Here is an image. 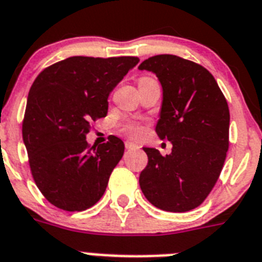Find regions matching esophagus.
<instances>
[{
	"mask_svg": "<svg viewBox=\"0 0 262 262\" xmlns=\"http://www.w3.org/2000/svg\"><path fill=\"white\" fill-rule=\"evenodd\" d=\"M125 148H126L127 150H133V149H137L138 146L136 144H133V142L126 141V142H125Z\"/></svg>",
	"mask_w": 262,
	"mask_h": 262,
	"instance_id": "esophagus-1",
	"label": "esophagus"
}]
</instances>
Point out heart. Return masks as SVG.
<instances>
[{
    "label": "heart",
    "mask_w": 262,
    "mask_h": 262,
    "mask_svg": "<svg viewBox=\"0 0 262 262\" xmlns=\"http://www.w3.org/2000/svg\"><path fill=\"white\" fill-rule=\"evenodd\" d=\"M144 78H146V77H142L141 80H144ZM125 130H126L130 136H133V137H138V136H141L142 127L138 124H127L126 126H125Z\"/></svg>",
    "instance_id": "b5f03b06"
}]
</instances>
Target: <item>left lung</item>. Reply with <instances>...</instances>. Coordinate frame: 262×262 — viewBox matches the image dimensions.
Listing matches in <instances>:
<instances>
[{
  "mask_svg": "<svg viewBox=\"0 0 262 262\" xmlns=\"http://www.w3.org/2000/svg\"><path fill=\"white\" fill-rule=\"evenodd\" d=\"M158 77L162 105L156 133L172 142L170 155L144 148L148 165L140 186L150 204L188 212L208 197L229 148V107L214 77L204 67L172 54L153 56L138 67Z\"/></svg>",
  "mask_w": 262,
  "mask_h": 262,
  "instance_id": "obj_1",
  "label": "left lung"
}]
</instances>
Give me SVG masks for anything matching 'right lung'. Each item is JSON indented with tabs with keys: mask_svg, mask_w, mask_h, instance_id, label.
<instances>
[{
	"mask_svg": "<svg viewBox=\"0 0 262 262\" xmlns=\"http://www.w3.org/2000/svg\"><path fill=\"white\" fill-rule=\"evenodd\" d=\"M137 57H69L43 69L30 88L23 138L36 185L60 209L81 212L102 197L125 145L86 142L90 124L107 114V97Z\"/></svg>",
	"mask_w": 262,
	"mask_h": 262,
	"instance_id": "right-lung-1",
	"label": "right lung"
}]
</instances>
